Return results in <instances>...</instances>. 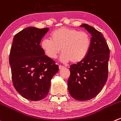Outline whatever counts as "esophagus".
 <instances>
[{"instance_id": "34e87169", "label": "esophagus", "mask_w": 121, "mask_h": 121, "mask_svg": "<svg viewBox=\"0 0 121 121\" xmlns=\"http://www.w3.org/2000/svg\"><path fill=\"white\" fill-rule=\"evenodd\" d=\"M58 67H59V69L60 70H61V69H63L64 68V66H63V65H60L59 66H58Z\"/></svg>"}]
</instances>
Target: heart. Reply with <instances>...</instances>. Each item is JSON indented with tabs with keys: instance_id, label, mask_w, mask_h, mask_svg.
<instances>
[{
	"instance_id": "b5f03b06",
	"label": "heart",
	"mask_w": 121,
	"mask_h": 121,
	"mask_svg": "<svg viewBox=\"0 0 121 121\" xmlns=\"http://www.w3.org/2000/svg\"><path fill=\"white\" fill-rule=\"evenodd\" d=\"M50 39H44L41 47L45 54L54 59L61 51L60 60L63 63L82 61L91 47V38L88 33L74 28L61 27L51 32Z\"/></svg>"
}]
</instances>
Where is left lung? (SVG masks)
Listing matches in <instances>:
<instances>
[{"mask_svg":"<svg viewBox=\"0 0 121 121\" xmlns=\"http://www.w3.org/2000/svg\"><path fill=\"white\" fill-rule=\"evenodd\" d=\"M80 26L84 27L92 35L91 47L82 61L70 65L67 84L71 96L84 101L96 96L106 83L109 49L101 32L86 23Z\"/></svg>","mask_w":121,"mask_h":121,"instance_id":"obj_1","label":"left lung"}]
</instances>
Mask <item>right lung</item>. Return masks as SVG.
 I'll use <instances>...</instances> for the list:
<instances>
[{
    "label": "right lung",
    "mask_w": 121,
    "mask_h": 121,
    "mask_svg": "<svg viewBox=\"0 0 121 121\" xmlns=\"http://www.w3.org/2000/svg\"><path fill=\"white\" fill-rule=\"evenodd\" d=\"M49 28L30 26L16 34L13 39L9 64L14 87L25 99H43L48 95L52 77L59 70L53 60L45 55L40 46Z\"/></svg>",
    "instance_id": "right-lung-1"
}]
</instances>
